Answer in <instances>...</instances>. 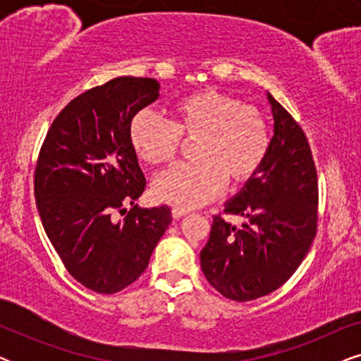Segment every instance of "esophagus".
<instances>
[{
  "mask_svg": "<svg viewBox=\"0 0 361 361\" xmlns=\"http://www.w3.org/2000/svg\"><path fill=\"white\" fill-rule=\"evenodd\" d=\"M187 214H189V212L184 209H179V207H174V209H172V216H174V219H182V216Z\"/></svg>",
  "mask_w": 361,
  "mask_h": 361,
  "instance_id": "34e87169",
  "label": "esophagus"
}]
</instances>
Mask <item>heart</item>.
<instances>
[{
	"instance_id": "heart-1",
	"label": "heart",
	"mask_w": 361,
	"mask_h": 361,
	"mask_svg": "<svg viewBox=\"0 0 361 361\" xmlns=\"http://www.w3.org/2000/svg\"><path fill=\"white\" fill-rule=\"evenodd\" d=\"M180 137L195 140V162L177 164L152 182L157 200L190 210L215 199L226 180L241 185L253 179L269 151V130L263 113L214 88L180 98L171 108V121L154 113H136L130 145L149 166L174 159Z\"/></svg>"
}]
</instances>
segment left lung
<instances>
[{
  "mask_svg": "<svg viewBox=\"0 0 361 361\" xmlns=\"http://www.w3.org/2000/svg\"><path fill=\"white\" fill-rule=\"evenodd\" d=\"M274 128L253 179L225 202L241 226L214 216L200 251L205 278L221 295L246 302L281 288L299 268L317 230V172L307 137L266 92Z\"/></svg>",
  "mask_w": 361,
  "mask_h": 361,
  "instance_id": "left-lung-1",
  "label": "left lung"
}]
</instances>
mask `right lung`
Masks as SVG:
<instances>
[{
    "mask_svg": "<svg viewBox=\"0 0 361 361\" xmlns=\"http://www.w3.org/2000/svg\"><path fill=\"white\" fill-rule=\"evenodd\" d=\"M159 90L154 78L118 77L82 93L59 113L39 154L34 195L44 230L72 278L98 294L135 283L172 221L167 205L135 204L146 179L130 125ZM125 204L133 207L126 220L113 221Z\"/></svg>",
    "mask_w": 361,
    "mask_h": 361,
    "instance_id": "1",
    "label": "right lung"
}]
</instances>
